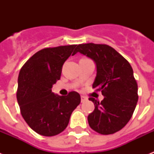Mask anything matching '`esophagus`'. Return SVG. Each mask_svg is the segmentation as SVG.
<instances>
[{
	"label": "esophagus",
	"instance_id": "esophagus-1",
	"mask_svg": "<svg viewBox=\"0 0 154 154\" xmlns=\"http://www.w3.org/2000/svg\"><path fill=\"white\" fill-rule=\"evenodd\" d=\"M81 101H82V102H85V101H87V97L85 96H82L81 97Z\"/></svg>",
	"mask_w": 154,
	"mask_h": 154
}]
</instances>
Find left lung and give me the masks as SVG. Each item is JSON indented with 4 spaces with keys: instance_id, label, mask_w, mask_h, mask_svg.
Listing matches in <instances>:
<instances>
[{
    "instance_id": "1",
    "label": "left lung",
    "mask_w": 154,
    "mask_h": 154,
    "mask_svg": "<svg viewBox=\"0 0 154 154\" xmlns=\"http://www.w3.org/2000/svg\"><path fill=\"white\" fill-rule=\"evenodd\" d=\"M77 52L96 63L93 88L101 91L105 97L101 102L94 97L89 98L95 106L88 116L89 126L104 135L114 134L129 122L138 100L133 69L125 58L107 45H78L75 50Z\"/></svg>"
}]
</instances>
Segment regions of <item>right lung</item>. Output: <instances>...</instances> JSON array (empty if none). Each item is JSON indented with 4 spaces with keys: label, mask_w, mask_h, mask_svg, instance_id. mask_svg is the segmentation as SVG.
Segmentation results:
<instances>
[{
    "label": "right lung",
    "mask_w": 154,
    "mask_h": 154,
    "mask_svg": "<svg viewBox=\"0 0 154 154\" xmlns=\"http://www.w3.org/2000/svg\"><path fill=\"white\" fill-rule=\"evenodd\" d=\"M77 45L45 48L32 55L18 76L17 99L20 113L29 126L42 136L51 137L64 131L72 111L81 102L78 93L67 96L52 92L60 80L64 63Z\"/></svg>",
    "instance_id": "1"
}]
</instances>
